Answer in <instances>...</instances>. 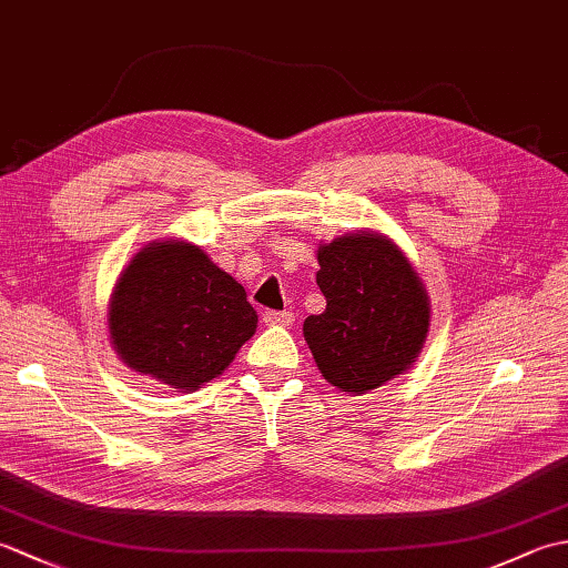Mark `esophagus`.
<instances>
[{
    "mask_svg": "<svg viewBox=\"0 0 568 568\" xmlns=\"http://www.w3.org/2000/svg\"><path fill=\"white\" fill-rule=\"evenodd\" d=\"M263 322L265 324H281V327H291L295 322L293 312H277V310H265L263 312Z\"/></svg>",
    "mask_w": 568,
    "mask_h": 568,
    "instance_id": "obj_1",
    "label": "esophagus"
}]
</instances>
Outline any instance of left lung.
<instances>
[{"mask_svg":"<svg viewBox=\"0 0 568 568\" xmlns=\"http://www.w3.org/2000/svg\"><path fill=\"white\" fill-rule=\"evenodd\" d=\"M317 261L327 310L310 315L303 332L322 376L344 393H366L413 366L429 303L403 251L366 232L334 239Z\"/></svg>","mask_w":568,"mask_h":568,"instance_id":"left-lung-1","label":"left lung"}]
</instances>
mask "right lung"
Listing matches in <instances>:
<instances>
[{
	"mask_svg": "<svg viewBox=\"0 0 568 568\" xmlns=\"http://www.w3.org/2000/svg\"><path fill=\"white\" fill-rule=\"evenodd\" d=\"M256 324L244 287L183 241H153L136 253L110 305L124 364L180 390L220 376Z\"/></svg>",
	"mask_w": 568,
	"mask_h": 568,
	"instance_id": "1",
	"label": "right lung"
}]
</instances>
